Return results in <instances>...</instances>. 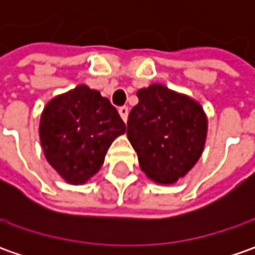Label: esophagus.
<instances>
[{
  "label": "esophagus",
  "instance_id": "1",
  "mask_svg": "<svg viewBox=\"0 0 255 255\" xmlns=\"http://www.w3.org/2000/svg\"><path fill=\"white\" fill-rule=\"evenodd\" d=\"M119 115H121V118L123 119V122H126L128 121V116H129V108L128 106L119 108Z\"/></svg>",
  "mask_w": 255,
  "mask_h": 255
}]
</instances>
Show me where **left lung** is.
<instances>
[{"instance_id": "8db88e82", "label": "left lung", "mask_w": 255, "mask_h": 255, "mask_svg": "<svg viewBox=\"0 0 255 255\" xmlns=\"http://www.w3.org/2000/svg\"><path fill=\"white\" fill-rule=\"evenodd\" d=\"M137 98L128 119V139L146 176L157 184H173L200 159L207 116L197 101L164 85L142 88Z\"/></svg>"}]
</instances>
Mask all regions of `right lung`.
<instances>
[{
  "mask_svg": "<svg viewBox=\"0 0 255 255\" xmlns=\"http://www.w3.org/2000/svg\"><path fill=\"white\" fill-rule=\"evenodd\" d=\"M126 126L108 98L78 85L52 98L42 111L39 140L48 163L71 184H85L105 162Z\"/></svg>",
  "mask_w": 255,
  "mask_h": 255,
  "instance_id": "obj_1",
  "label": "right lung"
}]
</instances>
